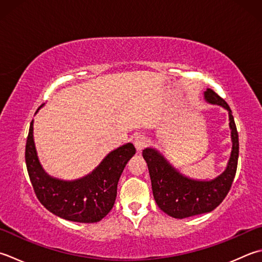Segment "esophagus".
<instances>
[{
  "label": "esophagus",
  "instance_id": "esophagus-1",
  "mask_svg": "<svg viewBox=\"0 0 262 262\" xmlns=\"http://www.w3.org/2000/svg\"><path fill=\"white\" fill-rule=\"evenodd\" d=\"M134 144L137 152H141L146 145V137L142 134H138L134 137Z\"/></svg>",
  "mask_w": 262,
  "mask_h": 262
}]
</instances>
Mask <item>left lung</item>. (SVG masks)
<instances>
[{"label":"left lung","instance_id":"left-lung-1","mask_svg":"<svg viewBox=\"0 0 262 262\" xmlns=\"http://www.w3.org/2000/svg\"><path fill=\"white\" fill-rule=\"evenodd\" d=\"M204 101L228 111L232 151L226 169L213 179H194L179 172L157 148L146 147L143 158L150 172L153 196L168 216L183 219L211 212L226 198L234 181L238 160V134L229 105L212 90L204 92Z\"/></svg>","mask_w":262,"mask_h":262}]
</instances>
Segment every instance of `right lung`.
Returning a JSON list of instances; mask_svg holds the SVG:
<instances>
[{"instance_id": "right-lung-1", "label": "right lung", "mask_w": 262, "mask_h": 262, "mask_svg": "<svg viewBox=\"0 0 262 262\" xmlns=\"http://www.w3.org/2000/svg\"><path fill=\"white\" fill-rule=\"evenodd\" d=\"M135 152L134 145L126 143L106 155L89 175L74 181H63L50 176L40 165L34 142L32 120L25 158L30 182L39 202L60 218L91 224L103 219L114 207L118 182Z\"/></svg>"}]
</instances>
